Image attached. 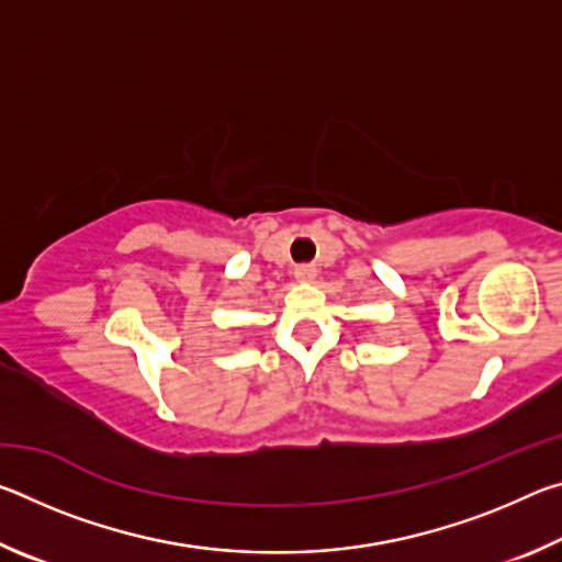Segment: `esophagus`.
Listing matches in <instances>:
<instances>
[{
    "instance_id": "esophagus-1",
    "label": "esophagus",
    "mask_w": 562,
    "mask_h": 562,
    "mask_svg": "<svg viewBox=\"0 0 562 562\" xmlns=\"http://www.w3.org/2000/svg\"><path fill=\"white\" fill-rule=\"evenodd\" d=\"M315 274L317 270L312 268V265H297V268H294V280L297 282H312L315 280Z\"/></svg>"
}]
</instances>
